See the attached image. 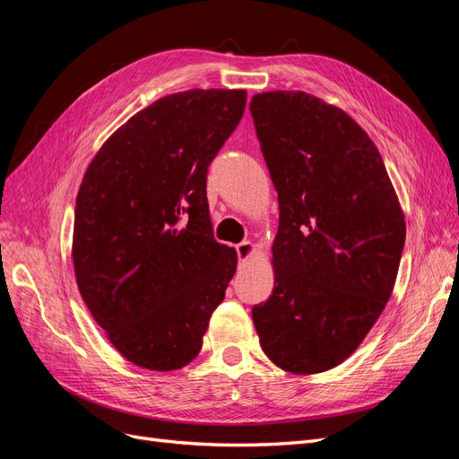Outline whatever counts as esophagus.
<instances>
[{"label": "esophagus", "mask_w": 459, "mask_h": 459, "mask_svg": "<svg viewBox=\"0 0 459 459\" xmlns=\"http://www.w3.org/2000/svg\"><path fill=\"white\" fill-rule=\"evenodd\" d=\"M235 251H238L239 264H245L248 260V256H251V253H253V243L251 241H243V243H239L238 247H235Z\"/></svg>", "instance_id": "1"}]
</instances>
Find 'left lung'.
I'll return each mask as SVG.
<instances>
[{
    "instance_id": "1",
    "label": "left lung",
    "mask_w": 459,
    "mask_h": 459,
    "mask_svg": "<svg viewBox=\"0 0 459 459\" xmlns=\"http://www.w3.org/2000/svg\"><path fill=\"white\" fill-rule=\"evenodd\" d=\"M260 151L280 201L275 287L255 304L262 351L290 373L349 358L377 322L406 241V221L369 135L304 91L253 97Z\"/></svg>"
}]
</instances>
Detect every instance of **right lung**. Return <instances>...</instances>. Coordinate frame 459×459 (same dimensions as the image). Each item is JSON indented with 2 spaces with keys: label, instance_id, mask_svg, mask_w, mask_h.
Here are the masks:
<instances>
[{
  "label": "right lung",
  "instance_id": "obj_1",
  "mask_svg": "<svg viewBox=\"0 0 459 459\" xmlns=\"http://www.w3.org/2000/svg\"><path fill=\"white\" fill-rule=\"evenodd\" d=\"M245 90L166 95L108 137L76 197L80 295L135 366L184 368L203 346L238 255L214 239L208 164L238 128Z\"/></svg>",
  "mask_w": 459,
  "mask_h": 459
}]
</instances>
